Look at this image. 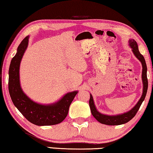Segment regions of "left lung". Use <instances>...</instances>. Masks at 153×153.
Here are the masks:
<instances>
[{"label":"left lung","instance_id":"1","mask_svg":"<svg viewBox=\"0 0 153 153\" xmlns=\"http://www.w3.org/2000/svg\"><path fill=\"white\" fill-rule=\"evenodd\" d=\"M128 45L132 49L133 54L142 65V80L143 83V92L140 99L137 102L133 108L131 110L125 112L122 114H118V115H108L105 114L101 113L97 111L96 106L95 105L94 101L92 95L90 94V100H89V106L91 108V113L93 117L96 119L101 124L106 125H111V126H115V125H121L126 124L130 120L133 119L136 115L139 109H140L142 102L145 99L146 95L147 90H148V79H147V66L146 64L145 59L143 56L140 53L138 49L137 43L134 39H130L128 40Z\"/></svg>","mask_w":153,"mask_h":153}]
</instances>
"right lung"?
I'll use <instances>...</instances> for the list:
<instances>
[{"label":"right lung","instance_id":"add662e5","mask_svg":"<svg viewBox=\"0 0 153 153\" xmlns=\"http://www.w3.org/2000/svg\"><path fill=\"white\" fill-rule=\"evenodd\" d=\"M29 36L19 45L9 69V92L14 106L26 119L37 126L60 124L67 117L70 104L78 91L66 93L54 103L42 104L34 102L22 91L20 82V65L29 44Z\"/></svg>","mask_w":153,"mask_h":153}]
</instances>
